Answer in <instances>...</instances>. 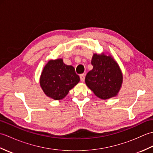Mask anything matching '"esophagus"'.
Here are the masks:
<instances>
[{"label":"esophagus","instance_id":"obj_1","mask_svg":"<svg viewBox=\"0 0 153 153\" xmlns=\"http://www.w3.org/2000/svg\"><path fill=\"white\" fill-rule=\"evenodd\" d=\"M80 80H81V82H84V80H85V74H81L80 75Z\"/></svg>","mask_w":153,"mask_h":153}]
</instances>
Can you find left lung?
<instances>
[{"instance_id":"left-lung-1","label":"left lung","mask_w":153,"mask_h":153,"mask_svg":"<svg viewBox=\"0 0 153 153\" xmlns=\"http://www.w3.org/2000/svg\"><path fill=\"white\" fill-rule=\"evenodd\" d=\"M93 70L85 77L87 86L101 99H108L118 95L122 87L123 74L118 64L111 55L93 54Z\"/></svg>"}]
</instances>
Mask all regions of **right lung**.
<instances>
[{
	"label": "right lung",
	"instance_id": "add662e5",
	"mask_svg": "<svg viewBox=\"0 0 153 153\" xmlns=\"http://www.w3.org/2000/svg\"><path fill=\"white\" fill-rule=\"evenodd\" d=\"M79 82L72 66L65 64L62 58L48 60L40 76V86L44 93L55 100L64 99Z\"/></svg>",
	"mask_w": 153,
	"mask_h": 153
}]
</instances>
